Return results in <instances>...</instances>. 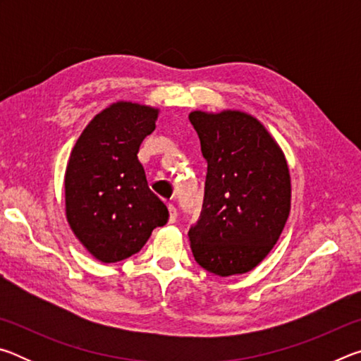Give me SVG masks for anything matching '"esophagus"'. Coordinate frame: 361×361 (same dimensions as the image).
Returning a JSON list of instances; mask_svg holds the SVG:
<instances>
[{"instance_id": "esophagus-1", "label": "esophagus", "mask_w": 361, "mask_h": 361, "mask_svg": "<svg viewBox=\"0 0 361 361\" xmlns=\"http://www.w3.org/2000/svg\"><path fill=\"white\" fill-rule=\"evenodd\" d=\"M176 216H178V212H176L173 204H169V223H175Z\"/></svg>"}]
</instances>
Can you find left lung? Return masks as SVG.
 <instances>
[{
	"label": "left lung",
	"mask_w": 361,
	"mask_h": 361,
	"mask_svg": "<svg viewBox=\"0 0 361 361\" xmlns=\"http://www.w3.org/2000/svg\"><path fill=\"white\" fill-rule=\"evenodd\" d=\"M207 161L202 212L189 228L194 259L219 277L245 274L276 245L290 215L283 152L253 116L189 114Z\"/></svg>",
	"instance_id": "left-lung-1"
}]
</instances>
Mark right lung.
<instances>
[{"mask_svg": "<svg viewBox=\"0 0 361 361\" xmlns=\"http://www.w3.org/2000/svg\"><path fill=\"white\" fill-rule=\"evenodd\" d=\"M157 109L118 102L89 122L65 173L66 218L87 252L102 262L138 253L169 219L138 161L140 145L156 129Z\"/></svg>", "mask_w": 361, "mask_h": 361, "instance_id": "obj_1", "label": "right lung"}]
</instances>
